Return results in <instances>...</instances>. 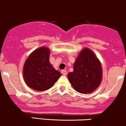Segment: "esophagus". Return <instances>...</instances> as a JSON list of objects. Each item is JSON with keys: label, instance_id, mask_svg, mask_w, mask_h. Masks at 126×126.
<instances>
[{"label": "esophagus", "instance_id": "34e87169", "mask_svg": "<svg viewBox=\"0 0 126 126\" xmlns=\"http://www.w3.org/2000/svg\"><path fill=\"white\" fill-rule=\"evenodd\" d=\"M61 73H63V75H67V70H63L61 71Z\"/></svg>", "mask_w": 126, "mask_h": 126}]
</instances>
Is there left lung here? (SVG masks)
<instances>
[{"label":"left lung","instance_id":"1","mask_svg":"<svg viewBox=\"0 0 126 126\" xmlns=\"http://www.w3.org/2000/svg\"><path fill=\"white\" fill-rule=\"evenodd\" d=\"M68 81L77 92L92 93L100 85L102 78L101 63L89 48L82 49L73 65V71L67 75Z\"/></svg>","mask_w":126,"mask_h":126}]
</instances>
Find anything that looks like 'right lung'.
Masks as SVG:
<instances>
[{"label": "right lung", "mask_w": 126, "mask_h": 126, "mask_svg": "<svg viewBox=\"0 0 126 126\" xmlns=\"http://www.w3.org/2000/svg\"><path fill=\"white\" fill-rule=\"evenodd\" d=\"M50 50L40 47L27 58L23 67V77L29 88L43 91L51 88L61 76L49 63Z\"/></svg>", "instance_id": "1"}]
</instances>
